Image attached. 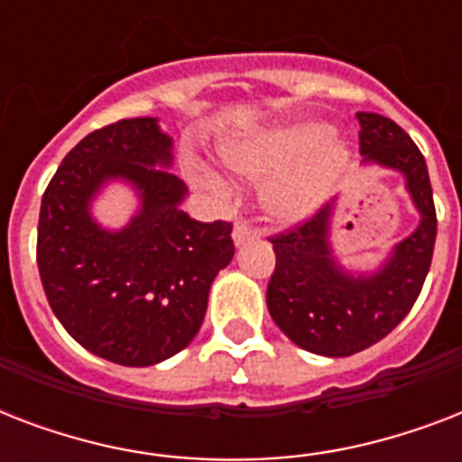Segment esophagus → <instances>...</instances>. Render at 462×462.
I'll return each mask as SVG.
<instances>
[{
    "instance_id": "esophagus-1",
    "label": "esophagus",
    "mask_w": 462,
    "mask_h": 462,
    "mask_svg": "<svg viewBox=\"0 0 462 462\" xmlns=\"http://www.w3.org/2000/svg\"><path fill=\"white\" fill-rule=\"evenodd\" d=\"M254 235H256V232H254L246 223H235V230H232V242H235L237 246H242L246 239H252Z\"/></svg>"
}]
</instances>
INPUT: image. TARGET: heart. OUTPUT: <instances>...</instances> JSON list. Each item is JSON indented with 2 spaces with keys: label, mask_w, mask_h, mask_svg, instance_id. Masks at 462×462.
<instances>
[{
  "label": "heart",
  "mask_w": 462,
  "mask_h": 462,
  "mask_svg": "<svg viewBox=\"0 0 462 462\" xmlns=\"http://www.w3.org/2000/svg\"><path fill=\"white\" fill-rule=\"evenodd\" d=\"M220 158L242 177L261 180V206L278 223H300L321 206L350 151L323 122H295L271 132L237 134L220 141ZM217 184L216 174H206Z\"/></svg>",
  "instance_id": "b5f03b06"
}]
</instances>
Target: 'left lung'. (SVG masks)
<instances>
[{
  "label": "left lung",
  "mask_w": 462,
  "mask_h": 462,
  "mask_svg": "<svg viewBox=\"0 0 462 462\" xmlns=\"http://www.w3.org/2000/svg\"><path fill=\"white\" fill-rule=\"evenodd\" d=\"M365 170L401 174L420 223L374 266H345L333 245L340 199L302 227L273 239L275 271L268 282L271 319L307 352L350 357L386 337L408 316L430 273L437 210L420 148L393 119L359 112Z\"/></svg>",
  "instance_id": "obj_1"
}]
</instances>
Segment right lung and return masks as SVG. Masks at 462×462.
Listing matches in <instances>:
<instances>
[{"label": "right lung", "mask_w": 462, "mask_h": 462, "mask_svg": "<svg viewBox=\"0 0 462 462\" xmlns=\"http://www.w3.org/2000/svg\"><path fill=\"white\" fill-rule=\"evenodd\" d=\"M172 151L158 117L97 129L61 160L40 206L47 302L76 343L115 365L151 366L184 350L235 256L230 223H199L181 210L189 189L170 172ZM115 183L137 199L119 228L92 208Z\"/></svg>", "instance_id": "add662e5"}]
</instances>
